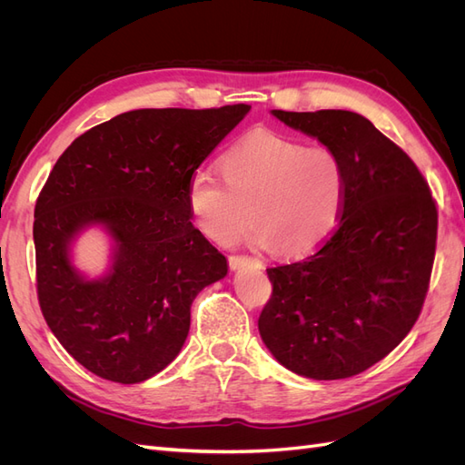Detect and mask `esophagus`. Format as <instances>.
I'll return each instance as SVG.
<instances>
[{
    "label": "esophagus",
    "mask_w": 465,
    "mask_h": 465,
    "mask_svg": "<svg viewBox=\"0 0 465 465\" xmlns=\"http://www.w3.org/2000/svg\"><path fill=\"white\" fill-rule=\"evenodd\" d=\"M229 265L232 270H238L242 265H252V267H262V262L258 258H250V256H241V254H232L229 256Z\"/></svg>",
    "instance_id": "esophagus-1"
}]
</instances>
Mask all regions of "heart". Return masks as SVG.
Masks as SVG:
<instances>
[{"label":"heart","instance_id":"1","mask_svg":"<svg viewBox=\"0 0 465 465\" xmlns=\"http://www.w3.org/2000/svg\"><path fill=\"white\" fill-rule=\"evenodd\" d=\"M221 174L195 171L188 182L190 215L207 238L234 241L246 219L248 241L279 256H304L341 221L347 168L333 149L275 134H256L221 159Z\"/></svg>","mask_w":465,"mask_h":465}]
</instances>
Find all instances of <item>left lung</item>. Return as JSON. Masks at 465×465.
<instances>
[{
    "label": "left lung",
    "mask_w": 465,
    "mask_h": 465,
    "mask_svg": "<svg viewBox=\"0 0 465 465\" xmlns=\"http://www.w3.org/2000/svg\"><path fill=\"white\" fill-rule=\"evenodd\" d=\"M273 116L340 154L347 198L335 232L316 252L267 270L272 297L258 330L292 372L355 376L396 349L417 322L439 209L410 154L357 112L273 110Z\"/></svg>",
    "instance_id": "1"
}]
</instances>
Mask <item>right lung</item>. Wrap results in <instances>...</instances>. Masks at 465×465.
<instances>
[{"label":"right lung","instance_id":"1","mask_svg":"<svg viewBox=\"0 0 465 465\" xmlns=\"http://www.w3.org/2000/svg\"><path fill=\"white\" fill-rule=\"evenodd\" d=\"M248 104L124 112L79 135L54 164L35 207L36 292L64 349L93 374L137 384L180 353L198 292L227 275V258L193 227L192 174ZM89 223L115 238V263L89 282L68 242Z\"/></svg>","mask_w":465,"mask_h":465}]
</instances>
